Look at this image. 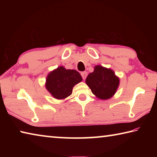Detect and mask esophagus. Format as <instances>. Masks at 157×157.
Masks as SVG:
<instances>
[{"mask_svg":"<svg viewBox=\"0 0 157 157\" xmlns=\"http://www.w3.org/2000/svg\"><path fill=\"white\" fill-rule=\"evenodd\" d=\"M81 75L82 77V78H83V79H85L86 78L87 76V73L86 72V71H84V72H82L81 73Z\"/></svg>","mask_w":157,"mask_h":157,"instance_id":"obj_1","label":"esophagus"}]
</instances>
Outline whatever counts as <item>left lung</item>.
<instances>
[{
  "label": "left lung",
  "mask_w": 157,
  "mask_h": 157,
  "mask_svg": "<svg viewBox=\"0 0 157 157\" xmlns=\"http://www.w3.org/2000/svg\"><path fill=\"white\" fill-rule=\"evenodd\" d=\"M86 84L98 98L108 100L116 93L120 84V78L111 68L96 65L94 66V72L87 76Z\"/></svg>",
  "instance_id": "8db88e82"
}]
</instances>
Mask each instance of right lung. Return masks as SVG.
<instances>
[{"label": "right lung", "mask_w": 157, "mask_h": 157, "mask_svg": "<svg viewBox=\"0 0 157 157\" xmlns=\"http://www.w3.org/2000/svg\"><path fill=\"white\" fill-rule=\"evenodd\" d=\"M82 81V76L78 71L61 66L48 73L45 86L55 99L63 100L72 94L73 86Z\"/></svg>", "instance_id": "obj_1"}]
</instances>
